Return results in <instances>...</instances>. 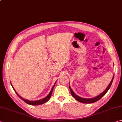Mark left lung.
I'll use <instances>...</instances> for the list:
<instances>
[{"label":"left lung","mask_w":122,"mask_h":122,"mask_svg":"<svg viewBox=\"0 0 122 122\" xmlns=\"http://www.w3.org/2000/svg\"><path fill=\"white\" fill-rule=\"evenodd\" d=\"M113 77H114V75H113L112 80L111 81L110 84H109L107 88L105 90L102 94H101L100 95H99L98 96H96V97H94L93 98H84L80 97L78 96L77 95H76L75 93H74L73 90L71 89V88L69 86V88L70 91H71V94L72 95V96H73L75 98L76 100H77V101H78V102H81V103H94V102H96V101H98L99 100H100V99L102 98L103 96H104L105 95H106V94L107 93V92H108L109 89H110L111 84H112L113 79Z\"/></svg>","instance_id":"left-lung-1"}]
</instances>
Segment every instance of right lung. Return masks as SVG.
Wrapping results in <instances>:
<instances>
[{
  "label": "right lung",
  "instance_id": "1",
  "mask_svg": "<svg viewBox=\"0 0 122 122\" xmlns=\"http://www.w3.org/2000/svg\"><path fill=\"white\" fill-rule=\"evenodd\" d=\"M55 83H56V82H55V83L54 85L53 86L52 89H51V92H49V94L48 95V96H47L46 97H45L44 98H43V99H41V100H38V101H28V100H25V99H24L23 98H22L21 97H20V96L19 95H18V94L17 93V92H15V90H14V88H13V86H12V84H11V85H12V87H13V88L14 90L15 91V92H16V95H18V96H19V97H20V98H21L22 101H24L26 103H27V104H28L32 105V106H38V105H40V104H44V103H45L47 102V101H48L49 100V99H50L51 97V94H52V92H53V89H54V86H55Z\"/></svg>",
  "mask_w": 122,
  "mask_h": 122
}]
</instances>
